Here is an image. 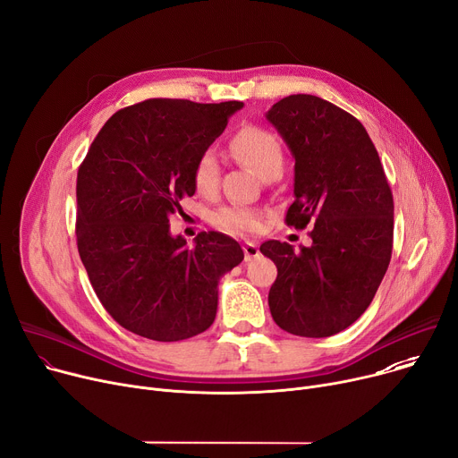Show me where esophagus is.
<instances>
[{"label":"esophagus","mask_w":458,"mask_h":458,"mask_svg":"<svg viewBox=\"0 0 458 458\" xmlns=\"http://www.w3.org/2000/svg\"><path fill=\"white\" fill-rule=\"evenodd\" d=\"M242 250H245V261H250V259L259 256V247H258V242H254V241L242 242Z\"/></svg>","instance_id":"1"}]
</instances>
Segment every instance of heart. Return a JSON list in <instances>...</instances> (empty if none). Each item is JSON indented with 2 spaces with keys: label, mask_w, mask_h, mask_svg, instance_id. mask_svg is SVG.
Segmentation results:
<instances>
[{
  "label": "heart",
  "mask_w": 458,
  "mask_h": 458,
  "mask_svg": "<svg viewBox=\"0 0 458 458\" xmlns=\"http://www.w3.org/2000/svg\"><path fill=\"white\" fill-rule=\"evenodd\" d=\"M230 155L242 165L268 180L284 167V147L278 136L258 125H242L228 141ZM191 180L199 195L209 197L217 191L221 167L211 150H204L193 164ZM261 211L242 204H228L211 213V225L228 233H252L261 228Z\"/></svg>",
  "instance_id": "1"
}]
</instances>
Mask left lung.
<instances>
[{
	"instance_id": "left-lung-1",
	"label": "left lung",
	"mask_w": 458,
	"mask_h": 458,
	"mask_svg": "<svg viewBox=\"0 0 458 458\" xmlns=\"http://www.w3.org/2000/svg\"><path fill=\"white\" fill-rule=\"evenodd\" d=\"M294 157V202L285 223L315 225L311 247L265 241L278 267L270 315L300 337H331L372 303L392 256L394 199L377 150L346 110L308 94L267 112Z\"/></svg>"
}]
</instances>
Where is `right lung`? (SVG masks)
<instances>
[{
	"label": "right lung",
	"mask_w": 458,
	"mask_h": 458,
	"mask_svg": "<svg viewBox=\"0 0 458 458\" xmlns=\"http://www.w3.org/2000/svg\"><path fill=\"white\" fill-rule=\"evenodd\" d=\"M239 101L147 99L117 110L77 173V249L103 308L140 337L174 343L206 331L219 280L245 258L202 232L188 247L169 217L195 195L193 164L223 134Z\"/></svg>",
	"instance_id": "1"
}]
</instances>
